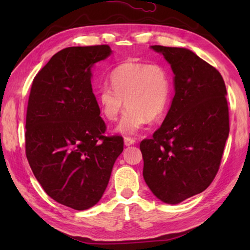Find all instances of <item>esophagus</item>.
<instances>
[{
    "label": "esophagus",
    "instance_id": "obj_1",
    "mask_svg": "<svg viewBox=\"0 0 250 250\" xmlns=\"http://www.w3.org/2000/svg\"><path fill=\"white\" fill-rule=\"evenodd\" d=\"M134 142H135V140L133 138H125V146H132V145H134Z\"/></svg>",
    "mask_w": 250,
    "mask_h": 250
}]
</instances>
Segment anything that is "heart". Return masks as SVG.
<instances>
[{
	"mask_svg": "<svg viewBox=\"0 0 250 250\" xmlns=\"http://www.w3.org/2000/svg\"><path fill=\"white\" fill-rule=\"evenodd\" d=\"M112 86L103 84L97 91V100L105 119L117 120L129 105L116 131L134 135L147 121H156L167 111L171 96V78L159 64L126 62L110 74Z\"/></svg>",
	"mask_w": 250,
	"mask_h": 250,
	"instance_id": "obj_1",
	"label": "heart"
}]
</instances>
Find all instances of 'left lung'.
Returning <instances> with one entry per match:
<instances>
[{
    "label": "left lung",
    "mask_w": 250,
    "mask_h": 250,
    "mask_svg": "<svg viewBox=\"0 0 250 250\" xmlns=\"http://www.w3.org/2000/svg\"><path fill=\"white\" fill-rule=\"evenodd\" d=\"M174 77V97L162 125L140 143L143 179L153 195L179 204L208 188L229 134L226 87L213 66L184 47L154 45Z\"/></svg>",
    "instance_id": "left-lung-1"
}]
</instances>
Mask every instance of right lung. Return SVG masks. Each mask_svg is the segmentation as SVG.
Listing matches in <instances>:
<instances>
[{
	"label": "right lung",
	"instance_id": "right-lung-1",
	"mask_svg": "<svg viewBox=\"0 0 250 250\" xmlns=\"http://www.w3.org/2000/svg\"><path fill=\"white\" fill-rule=\"evenodd\" d=\"M112 54L108 45L67 47L33 80L25 149L36 180L59 204L83 210L96 205L124 151L122 137H104L92 92L95 64Z\"/></svg>",
	"mask_w": 250,
	"mask_h": 250
}]
</instances>
